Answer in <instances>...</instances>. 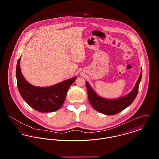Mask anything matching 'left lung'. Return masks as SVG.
<instances>
[{
	"mask_svg": "<svg viewBox=\"0 0 159 159\" xmlns=\"http://www.w3.org/2000/svg\"><path fill=\"white\" fill-rule=\"evenodd\" d=\"M141 77L142 68L139 78L131 92L123 97L116 99H107L99 96L86 82L87 92L91 106L97 111L106 115H114L121 112L130 106L136 98Z\"/></svg>",
	"mask_w": 159,
	"mask_h": 159,
	"instance_id": "obj_1",
	"label": "left lung"
}]
</instances>
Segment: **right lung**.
I'll use <instances>...</instances> for the list:
<instances>
[{
  "mask_svg": "<svg viewBox=\"0 0 159 159\" xmlns=\"http://www.w3.org/2000/svg\"><path fill=\"white\" fill-rule=\"evenodd\" d=\"M18 59L16 77L17 86L24 100L34 110L42 113H50L59 110L64 104L69 88L76 77L48 87H39L28 82L24 77Z\"/></svg>",
  "mask_w": 159,
  "mask_h": 159,
  "instance_id": "add662e5",
  "label": "right lung"
}]
</instances>
